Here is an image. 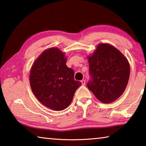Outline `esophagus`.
I'll list each match as a JSON object with an SVG mask.
<instances>
[{"mask_svg": "<svg viewBox=\"0 0 146 146\" xmlns=\"http://www.w3.org/2000/svg\"><path fill=\"white\" fill-rule=\"evenodd\" d=\"M81 83H82V85H85V84H86V80H84V79H83V80H81Z\"/></svg>", "mask_w": 146, "mask_h": 146, "instance_id": "obj_1", "label": "esophagus"}]
</instances>
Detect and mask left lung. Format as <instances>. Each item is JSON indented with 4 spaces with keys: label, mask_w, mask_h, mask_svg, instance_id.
I'll list each match as a JSON object with an SVG mask.
<instances>
[{
    "label": "left lung",
    "mask_w": 146,
    "mask_h": 146,
    "mask_svg": "<svg viewBox=\"0 0 146 146\" xmlns=\"http://www.w3.org/2000/svg\"><path fill=\"white\" fill-rule=\"evenodd\" d=\"M91 79L87 86L103 103L119 98L126 88L130 75L127 58L119 50L108 44H99L88 56Z\"/></svg>",
    "instance_id": "8db88e82"
}]
</instances>
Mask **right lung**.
<instances>
[{"label": "right lung", "mask_w": 146, "mask_h": 146, "mask_svg": "<svg viewBox=\"0 0 146 146\" xmlns=\"http://www.w3.org/2000/svg\"><path fill=\"white\" fill-rule=\"evenodd\" d=\"M67 58L57 48L46 49L35 61L29 83L35 96L51 110L67 108L82 83L74 79V71L66 66Z\"/></svg>", "instance_id": "1"}]
</instances>
